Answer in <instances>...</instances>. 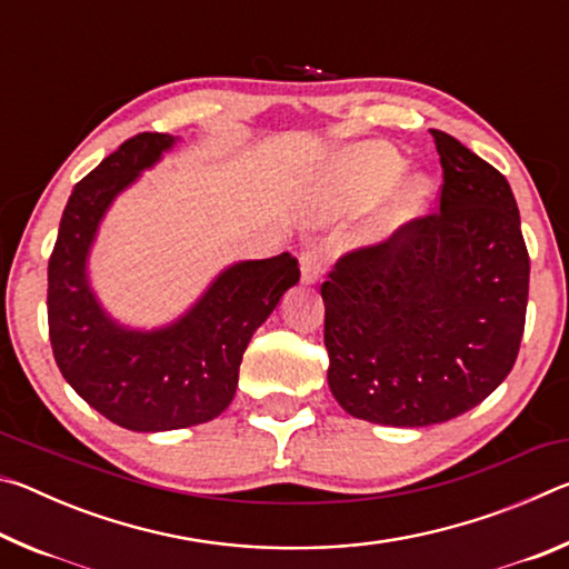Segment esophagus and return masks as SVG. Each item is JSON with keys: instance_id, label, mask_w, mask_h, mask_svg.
I'll list each match as a JSON object with an SVG mask.
<instances>
[{"instance_id": "34e87169", "label": "esophagus", "mask_w": 569, "mask_h": 569, "mask_svg": "<svg viewBox=\"0 0 569 569\" xmlns=\"http://www.w3.org/2000/svg\"><path fill=\"white\" fill-rule=\"evenodd\" d=\"M323 273V246L306 248L301 253V276L306 283H316Z\"/></svg>"}]
</instances>
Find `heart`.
<instances>
[{"label": "heart", "instance_id": "b5f03b06", "mask_svg": "<svg viewBox=\"0 0 569 569\" xmlns=\"http://www.w3.org/2000/svg\"><path fill=\"white\" fill-rule=\"evenodd\" d=\"M403 170V160L393 148L381 146V142H369V146L353 148L341 162V188L346 198L353 203L369 200L391 186ZM423 198H427V182L411 178L391 192L387 203L381 206L373 220V236H389L401 223H407L411 216H417Z\"/></svg>", "mask_w": 569, "mask_h": 569}]
</instances>
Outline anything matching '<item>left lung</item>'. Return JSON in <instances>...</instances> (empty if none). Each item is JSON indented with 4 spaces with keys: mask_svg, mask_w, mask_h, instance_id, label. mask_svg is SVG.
I'll list each match as a JSON object with an SVG mask.
<instances>
[{
    "mask_svg": "<svg viewBox=\"0 0 569 569\" xmlns=\"http://www.w3.org/2000/svg\"><path fill=\"white\" fill-rule=\"evenodd\" d=\"M439 208L346 250L323 281L329 387L356 419L429 427L485 401L525 333L529 253L507 178L429 130Z\"/></svg>",
    "mask_w": 569,
    "mask_h": 569,
    "instance_id": "1",
    "label": "left lung"
}]
</instances>
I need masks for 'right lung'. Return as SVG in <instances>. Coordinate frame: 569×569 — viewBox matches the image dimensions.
<instances>
[{
	"instance_id": "1",
	"label": "right lung",
	"mask_w": 569,
	"mask_h": 569,
	"mask_svg": "<svg viewBox=\"0 0 569 569\" xmlns=\"http://www.w3.org/2000/svg\"><path fill=\"white\" fill-rule=\"evenodd\" d=\"M172 146L140 132L77 182L47 266V323L67 383L104 419L132 431H170L216 419L238 387L250 336L301 278L293 256L246 261L220 273L200 303L170 329L114 326L84 281V258L118 192Z\"/></svg>"
}]
</instances>
